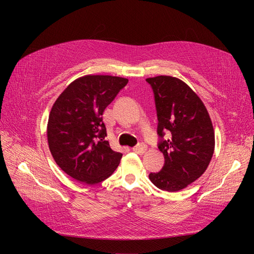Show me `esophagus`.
Listing matches in <instances>:
<instances>
[{
	"instance_id": "obj_1",
	"label": "esophagus",
	"mask_w": 254,
	"mask_h": 254,
	"mask_svg": "<svg viewBox=\"0 0 254 254\" xmlns=\"http://www.w3.org/2000/svg\"><path fill=\"white\" fill-rule=\"evenodd\" d=\"M146 149H147V147H146L145 144H139L137 146H135V147L132 148V150L136 153H140V155H142V153H144L146 151Z\"/></svg>"
}]
</instances>
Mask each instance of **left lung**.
Wrapping results in <instances>:
<instances>
[{
	"mask_svg": "<svg viewBox=\"0 0 254 254\" xmlns=\"http://www.w3.org/2000/svg\"><path fill=\"white\" fill-rule=\"evenodd\" d=\"M155 94L158 117L159 149L165 163L158 173H150L155 186L178 191L197 180L213 157L215 134L205 106L188 84L172 76L146 79ZM170 136L164 140L165 132Z\"/></svg>",
	"mask_w": 254,
	"mask_h": 254,
	"instance_id": "8db88e82",
	"label": "left lung"
}]
</instances>
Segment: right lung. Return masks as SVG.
<instances>
[{
  "label": "right lung",
  "mask_w": 254,
  "mask_h": 254,
  "mask_svg": "<svg viewBox=\"0 0 254 254\" xmlns=\"http://www.w3.org/2000/svg\"><path fill=\"white\" fill-rule=\"evenodd\" d=\"M127 78L86 75L72 81L54 103L48 122V143L57 165L79 182L96 184L117 170L122 153L106 141L103 113Z\"/></svg>",
  "instance_id": "add662e5"
}]
</instances>
